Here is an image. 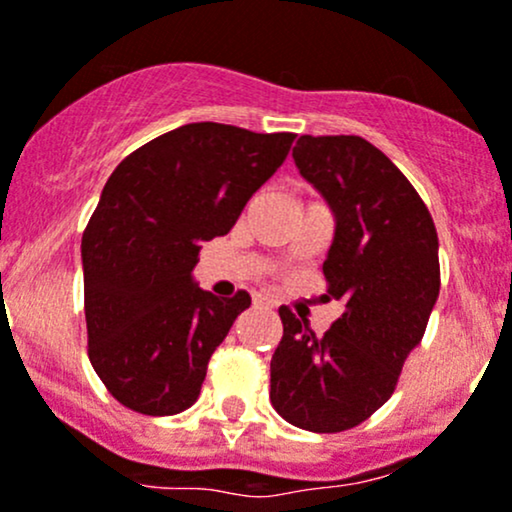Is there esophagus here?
I'll return each instance as SVG.
<instances>
[{
  "mask_svg": "<svg viewBox=\"0 0 512 512\" xmlns=\"http://www.w3.org/2000/svg\"><path fill=\"white\" fill-rule=\"evenodd\" d=\"M255 304H257V306H265V309H272V304H270V301H267V299H262V297H260V299H255Z\"/></svg>",
  "mask_w": 512,
  "mask_h": 512,
  "instance_id": "esophagus-1",
  "label": "esophagus"
}]
</instances>
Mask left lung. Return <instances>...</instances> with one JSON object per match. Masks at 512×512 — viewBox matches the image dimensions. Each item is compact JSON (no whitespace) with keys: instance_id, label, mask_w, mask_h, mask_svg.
<instances>
[{"instance_id":"left-lung-1","label":"left lung","mask_w":512,"mask_h":512,"mask_svg":"<svg viewBox=\"0 0 512 512\" xmlns=\"http://www.w3.org/2000/svg\"><path fill=\"white\" fill-rule=\"evenodd\" d=\"M336 218L326 299L343 314L316 336L287 306L270 363L272 407L294 427H358L395 392L439 297V238L427 206L390 159L355 134L299 137L292 152Z\"/></svg>"}]
</instances>
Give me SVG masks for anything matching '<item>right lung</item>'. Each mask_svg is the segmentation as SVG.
I'll use <instances>...</instances> for the list:
<instances>
[{
	"label": "right lung",
	"instance_id": "1",
	"mask_svg": "<svg viewBox=\"0 0 512 512\" xmlns=\"http://www.w3.org/2000/svg\"><path fill=\"white\" fill-rule=\"evenodd\" d=\"M297 134L193 122L120 161L83 233L88 355L120 405L149 417L188 410L208 360L250 294L193 282L201 242L230 233L287 159Z\"/></svg>",
	"mask_w": 512,
	"mask_h": 512
}]
</instances>
